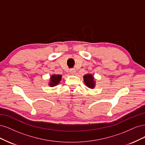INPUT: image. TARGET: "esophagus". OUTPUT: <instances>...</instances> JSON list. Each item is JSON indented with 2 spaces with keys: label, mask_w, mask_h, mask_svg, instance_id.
Wrapping results in <instances>:
<instances>
[{
  "label": "esophagus",
  "mask_w": 145,
  "mask_h": 145,
  "mask_svg": "<svg viewBox=\"0 0 145 145\" xmlns=\"http://www.w3.org/2000/svg\"><path fill=\"white\" fill-rule=\"evenodd\" d=\"M69 72L71 74V75H74V74H75V73H76V69H71L69 70Z\"/></svg>",
  "instance_id": "34e87169"
}]
</instances>
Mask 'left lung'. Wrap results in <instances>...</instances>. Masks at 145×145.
I'll use <instances>...</instances> for the list:
<instances>
[{"label": "left lung", "instance_id": "obj_1", "mask_svg": "<svg viewBox=\"0 0 145 145\" xmlns=\"http://www.w3.org/2000/svg\"><path fill=\"white\" fill-rule=\"evenodd\" d=\"M85 84L89 88L93 89L95 86V80L94 76L91 74H86L83 76Z\"/></svg>", "mask_w": 145, "mask_h": 145}]
</instances>
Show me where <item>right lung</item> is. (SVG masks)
Segmentation results:
<instances>
[{"instance_id":"right-lung-1","label":"right lung","mask_w":145,"mask_h":145,"mask_svg":"<svg viewBox=\"0 0 145 145\" xmlns=\"http://www.w3.org/2000/svg\"><path fill=\"white\" fill-rule=\"evenodd\" d=\"M62 75L60 74H52L50 77V79L48 85L51 87H53L54 86L57 85L60 83V80H62Z\"/></svg>"}]
</instances>
